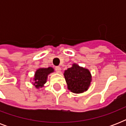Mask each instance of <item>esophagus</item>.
<instances>
[{
  "label": "esophagus",
  "instance_id": "esophagus-1",
  "mask_svg": "<svg viewBox=\"0 0 126 126\" xmlns=\"http://www.w3.org/2000/svg\"><path fill=\"white\" fill-rule=\"evenodd\" d=\"M55 71H56L57 73H59L61 71V68L60 67H55Z\"/></svg>",
  "mask_w": 126,
  "mask_h": 126
}]
</instances>
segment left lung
Returning a JSON list of instances; mask_svg holds the SVG:
<instances>
[{
  "label": "left lung",
  "instance_id": "1",
  "mask_svg": "<svg viewBox=\"0 0 126 126\" xmlns=\"http://www.w3.org/2000/svg\"><path fill=\"white\" fill-rule=\"evenodd\" d=\"M64 77L67 88L75 94H82L90 88L92 77L89 69L73 63L72 67L65 70Z\"/></svg>",
  "mask_w": 126,
  "mask_h": 126
}]
</instances>
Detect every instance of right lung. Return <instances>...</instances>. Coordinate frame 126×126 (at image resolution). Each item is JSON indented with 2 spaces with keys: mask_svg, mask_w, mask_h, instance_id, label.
I'll list each match as a JSON object with an SVG mask.
<instances>
[{
  "mask_svg": "<svg viewBox=\"0 0 126 126\" xmlns=\"http://www.w3.org/2000/svg\"><path fill=\"white\" fill-rule=\"evenodd\" d=\"M54 69L51 67L47 68H38L35 71L34 78L32 79V85L37 89L42 88L47 82V77L49 74L53 73Z\"/></svg>",
  "mask_w": 126,
  "mask_h": 126,
  "instance_id": "add662e5",
  "label": "right lung"
}]
</instances>
